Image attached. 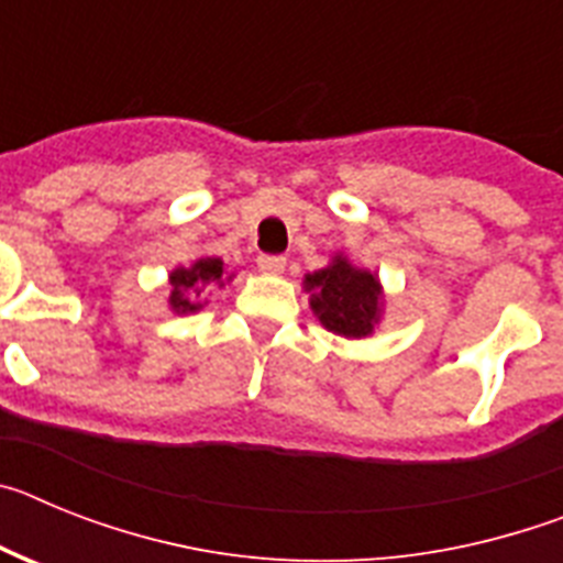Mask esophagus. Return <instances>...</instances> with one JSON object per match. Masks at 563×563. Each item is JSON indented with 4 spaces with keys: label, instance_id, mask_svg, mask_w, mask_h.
I'll use <instances>...</instances> for the list:
<instances>
[{
    "label": "esophagus",
    "instance_id": "1",
    "mask_svg": "<svg viewBox=\"0 0 563 563\" xmlns=\"http://www.w3.org/2000/svg\"><path fill=\"white\" fill-rule=\"evenodd\" d=\"M258 262V271L262 273H273V276H278V273H285V267H287V258L285 256H258L256 258Z\"/></svg>",
    "mask_w": 563,
    "mask_h": 563
}]
</instances>
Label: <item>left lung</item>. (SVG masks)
<instances>
[{"label": "left lung", "mask_w": 563, "mask_h": 563, "mask_svg": "<svg viewBox=\"0 0 563 563\" xmlns=\"http://www.w3.org/2000/svg\"><path fill=\"white\" fill-rule=\"evenodd\" d=\"M305 290L310 292L312 316L335 335L361 341L380 327L386 307L380 278L369 267L352 265L346 253H335L330 265L307 273Z\"/></svg>", "instance_id": "left-lung-1"}]
</instances>
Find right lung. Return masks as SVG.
<instances>
[{"mask_svg":"<svg viewBox=\"0 0 563 563\" xmlns=\"http://www.w3.org/2000/svg\"><path fill=\"white\" fill-rule=\"evenodd\" d=\"M233 282V273L225 271V262L220 256H200L191 265H177L168 273V296L166 305L174 316H191L208 305L202 292L206 287H225Z\"/></svg>","mask_w":563,"mask_h":563,"instance_id":"right-lung-1","label":"right lung"}]
</instances>
